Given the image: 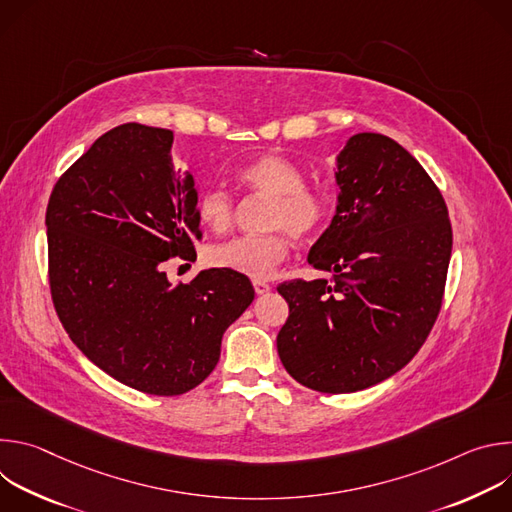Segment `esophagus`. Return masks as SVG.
I'll return each mask as SVG.
<instances>
[{"instance_id":"obj_1","label":"esophagus","mask_w":512,"mask_h":512,"mask_svg":"<svg viewBox=\"0 0 512 512\" xmlns=\"http://www.w3.org/2000/svg\"><path fill=\"white\" fill-rule=\"evenodd\" d=\"M253 287H255V291H257V296H263V294H267V291L271 289V285H269L267 281H261V279H255V281H253Z\"/></svg>"}]
</instances>
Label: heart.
Segmentation results:
<instances>
[{
  "instance_id": "obj_1",
  "label": "heart",
  "mask_w": 512,
  "mask_h": 512,
  "mask_svg": "<svg viewBox=\"0 0 512 512\" xmlns=\"http://www.w3.org/2000/svg\"><path fill=\"white\" fill-rule=\"evenodd\" d=\"M237 180L251 192L273 200L269 212L271 229L283 227L296 239H308L328 221V194L316 186H306L304 172L279 154H263L251 160L237 172ZM196 212L208 229L225 231L233 218V200L221 188H208L198 196ZM287 251V237L283 233H269L212 245L206 251V261L218 269L263 279L287 257Z\"/></svg>"
}]
</instances>
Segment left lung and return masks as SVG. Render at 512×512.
Listing matches in <instances>:
<instances>
[{
  "label": "left lung",
  "mask_w": 512,
  "mask_h": 512,
  "mask_svg": "<svg viewBox=\"0 0 512 512\" xmlns=\"http://www.w3.org/2000/svg\"><path fill=\"white\" fill-rule=\"evenodd\" d=\"M334 178L336 212L308 253L334 281L277 287L289 306L277 352L304 387L354 393L393 377L425 342L442 308L452 227L440 190L387 135H350Z\"/></svg>",
  "instance_id": "1"
}]
</instances>
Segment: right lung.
Listing matches in <instances>:
<instances>
[{"instance_id": "obj_1", "label": "right lung", "mask_w": 512, "mask_h": 512, "mask_svg": "<svg viewBox=\"0 0 512 512\" xmlns=\"http://www.w3.org/2000/svg\"><path fill=\"white\" fill-rule=\"evenodd\" d=\"M174 133L123 123L56 182L46 208L50 291L79 350L115 381L182 395L221 358L223 334L251 306L249 277L204 269L174 285L164 261L192 257L198 186L176 170Z\"/></svg>"}]
</instances>
